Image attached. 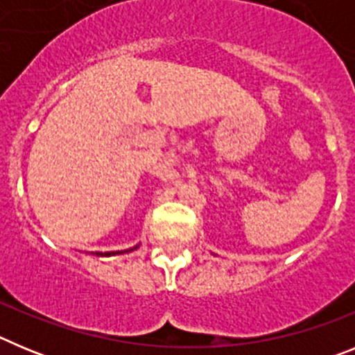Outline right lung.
I'll return each instance as SVG.
<instances>
[{
    "instance_id": "add662e5",
    "label": "right lung",
    "mask_w": 355,
    "mask_h": 355,
    "mask_svg": "<svg viewBox=\"0 0 355 355\" xmlns=\"http://www.w3.org/2000/svg\"><path fill=\"white\" fill-rule=\"evenodd\" d=\"M128 252V250H126ZM112 254H121V252H106V256H112Z\"/></svg>"
}]
</instances>
